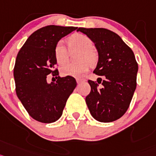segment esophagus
Masks as SVG:
<instances>
[{"label": "esophagus", "mask_w": 156, "mask_h": 156, "mask_svg": "<svg viewBox=\"0 0 156 156\" xmlns=\"http://www.w3.org/2000/svg\"><path fill=\"white\" fill-rule=\"evenodd\" d=\"M76 81H77V83L80 84L84 82V79H82V78H76Z\"/></svg>", "instance_id": "obj_1"}]
</instances>
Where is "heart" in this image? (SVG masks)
<instances>
[{
	"instance_id": "obj_1",
	"label": "heart",
	"mask_w": 156,
	"mask_h": 156,
	"mask_svg": "<svg viewBox=\"0 0 156 156\" xmlns=\"http://www.w3.org/2000/svg\"><path fill=\"white\" fill-rule=\"evenodd\" d=\"M68 44L70 50H80L78 59L81 60L77 63H68L60 70L62 75L79 78L89 70V63L94 64L97 61V55L92 48L93 41L87 36L83 34L72 35L68 39ZM54 56L59 65H63L67 62V50L62 41H59L54 48Z\"/></svg>"
}]
</instances>
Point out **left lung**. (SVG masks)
<instances>
[{
	"mask_svg": "<svg viewBox=\"0 0 156 156\" xmlns=\"http://www.w3.org/2000/svg\"><path fill=\"white\" fill-rule=\"evenodd\" d=\"M77 31L95 44L99 58L93 73L104 78L101 87L97 82L88 81L91 86L86 97L88 108L97 121H115L126 112L136 87L138 65L133 52L117 34L108 29L80 27Z\"/></svg>",
	"mask_w": 156,
	"mask_h": 156,
	"instance_id": "left-lung-1",
	"label": "left lung"
}]
</instances>
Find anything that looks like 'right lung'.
I'll use <instances>...</instances> for the list:
<instances>
[{
    "instance_id": "1",
    "label": "right lung",
    "mask_w": 156,
    "mask_h": 156,
    "mask_svg": "<svg viewBox=\"0 0 156 156\" xmlns=\"http://www.w3.org/2000/svg\"><path fill=\"white\" fill-rule=\"evenodd\" d=\"M77 29L55 25L44 27L28 37L16 56V94L30 115L41 122H54L61 117L67 99L77 86L73 77L59 76L54 56L58 41ZM49 73L57 76L55 83L47 82Z\"/></svg>"
}]
</instances>
